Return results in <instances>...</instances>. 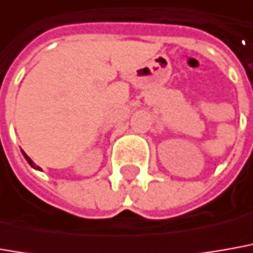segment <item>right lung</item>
Instances as JSON below:
<instances>
[{"label":"right lung","mask_w":253,"mask_h":253,"mask_svg":"<svg viewBox=\"0 0 253 253\" xmlns=\"http://www.w3.org/2000/svg\"><path fill=\"white\" fill-rule=\"evenodd\" d=\"M23 156H25V158H26V161H27V162L30 163V166H33V168H34V169H39V170H41L40 168H39V166H36V165H34V163H33L32 159H30V158H29V156L26 155L25 152H23Z\"/></svg>","instance_id":"1"}]
</instances>
